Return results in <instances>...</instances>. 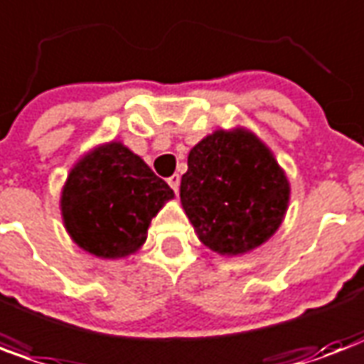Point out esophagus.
<instances>
[{"label":"esophagus","mask_w":364,"mask_h":364,"mask_svg":"<svg viewBox=\"0 0 364 364\" xmlns=\"http://www.w3.org/2000/svg\"><path fill=\"white\" fill-rule=\"evenodd\" d=\"M179 183H181V177L177 176V173H173V176L171 177H168V185H170L171 188H173V191H179Z\"/></svg>","instance_id":"1"}]
</instances>
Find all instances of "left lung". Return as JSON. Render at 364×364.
I'll use <instances>...</instances> for the list:
<instances>
[{"mask_svg":"<svg viewBox=\"0 0 364 364\" xmlns=\"http://www.w3.org/2000/svg\"><path fill=\"white\" fill-rule=\"evenodd\" d=\"M181 204L204 246L242 256L273 237L290 183L273 152L246 127L215 129L188 152Z\"/></svg>","mask_w":364,"mask_h":364,"instance_id":"1","label":"left lung"}]
</instances>
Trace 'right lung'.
<instances>
[{
    "mask_svg": "<svg viewBox=\"0 0 364 364\" xmlns=\"http://www.w3.org/2000/svg\"><path fill=\"white\" fill-rule=\"evenodd\" d=\"M176 194L120 141L85 152L66 177L60 213L70 238L102 259L135 254L152 218Z\"/></svg>",
    "mask_w": 364,
    "mask_h": 364,
    "instance_id": "1",
    "label": "right lung"
}]
</instances>
